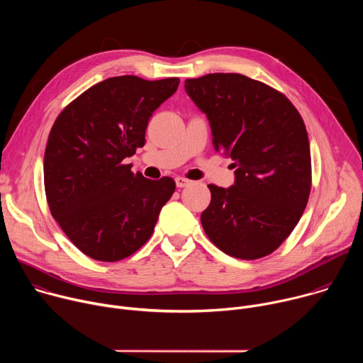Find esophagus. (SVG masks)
Listing matches in <instances>:
<instances>
[{
	"label": "esophagus",
	"mask_w": 363,
	"mask_h": 363,
	"mask_svg": "<svg viewBox=\"0 0 363 363\" xmlns=\"http://www.w3.org/2000/svg\"><path fill=\"white\" fill-rule=\"evenodd\" d=\"M175 184H177L178 188H185V186H188V185L191 184V181L186 179V178H184V177H177V178H175Z\"/></svg>",
	"instance_id": "esophagus-1"
}]
</instances>
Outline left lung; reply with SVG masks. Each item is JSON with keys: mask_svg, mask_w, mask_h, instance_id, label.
<instances>
[{"mask_svg": "<svg viewBox=\"0 0 363 363\" xmlns=\"http://www.w3.org/2000/svg\"><path fill=\"white\" fill-rule=\"evenodd\" d=\"M185 90L210 122L214 149L235 168L230 188L208 185L203 231L231 257H266L290 235L307 205L312 162L304 122L283 93L242 74L186 79Z\"/></svg>", "mask_w": 363, "mask_h": 363, "instance_id": "left-lung-1", "label": "left lung"}]
</instances>
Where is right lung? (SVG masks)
Listing matches in <instances>:
<instances>
[{
	"label": "right lung",
	"mask_w": 363,
	"mask_h": 363,
	"mask_svg": "<svg viewBox=\"0 0 363 363\" xmlns=\"http://www.w3.org/2000/svg\"><path fill=\"white\" fill-rule=\"evenodd\" d=\"M179 79L103 80L59 115L44 152V186L51 216L70 241L99 262H119L152 235L175 191L169 177L147 179L123 160L145 145L152 113Z\"/></svg>",
	"instance_id": "obj_1"
}]
</instances>
